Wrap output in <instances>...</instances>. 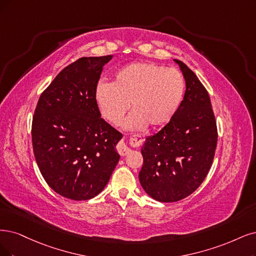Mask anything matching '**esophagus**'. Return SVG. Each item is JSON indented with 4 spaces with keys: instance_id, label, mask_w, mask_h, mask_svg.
Here are the masks:
<instances>
[{
    "instance_id": "esophagus-1",
    "label": "esophagus",
    "mask_w": 256,
    "mask_h": 256,
    "mask_svg": "<svg viewBox=\"0 0 256 256\" xmlns=\"http://www.w3.org/2000/svg\"><path fill=\"white\" fill-rule=\"evenodd\" d=\"M144 136H141L139 134L133 135L130 138V144L133 148H139L141 144H144ZM117 150H118V153L121 156H126L130 152V150L126 146V144L124 142H120L117 146Z\"/></svg>"
}]
</instances>
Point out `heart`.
<instances>
[{"mask_svg":"<svg viewBox=\"0 0 256 256\" xmlns=\"http://www.w3.org/2000/svg\"><path fill=\"white\" fill-rule=\"evenodd\" d=\"M184 94L180 72L153 62H137L120 68L112 83L99 82L94 100L112 124H119L132 103L134 112L126 119V128H160L173 119Z\"/></svg>","mask_w":256,"mask_h":256,"instance_id":"1","label":"heart"}]
</instances>
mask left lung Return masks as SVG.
<instances>
[{
  "label": "left lung",
  "mask_w": 256,
  "mask_h": 256,
  "mask_svg": "<svg viewBox=\"0 0 256 256\" xmlns=\"http://www.w3.org/2000/svg\"><path fill=\"white\" fill-rule=\"evenodd\" d=\"M186 92L173 119L146 139L139 180L162 202H175L197 190L209 173L217 146V126L210 96L192 70L179 60Z\"/></svg>",
  "instance_id": "8db88e82"
}]
</instances>
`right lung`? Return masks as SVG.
<instances>
[{
    "mask_svg": "<svg viewBox=\"0 0 256 256\" xmlns=\"http://www.w3.org/2000/svg\"><path fill=\"white\" fill-rule=\"evenodd\" d=\"M112 56H83L66 66L41 94L32 117L34 154L52 190L88 200L106 186L122 134L101 118L94 90Z\"/></svg>",
    "mask_w": 256,
    "mask_h": 256,
    "instance_id": "right-lung-1",
    "label": "right lung"
}]
</instances>
